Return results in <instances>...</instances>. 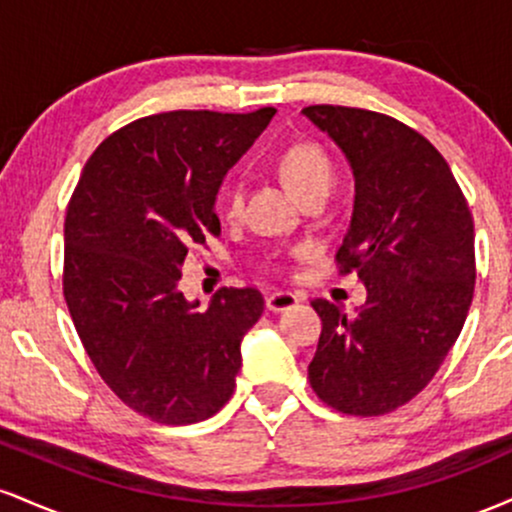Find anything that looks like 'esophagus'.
I'll use <instances>...</instances> for the list:
<instances>
[{"mask_svg": "<svg viewBox=\"0 0 512 512\" xmlns=\"http://www.w3.org/2000/svg\"><path fill=\"white\" fill-rule=\"evenodd\" d=\"M301 298L296 296V293L291 291H274L267 296V310H272V313H284V310L293 308V305H298Z\"/></svg>", "mask_w": 512, "mask_h": 512, "instance_id": "34e87169", "label": "esophagus"}]
</instances>
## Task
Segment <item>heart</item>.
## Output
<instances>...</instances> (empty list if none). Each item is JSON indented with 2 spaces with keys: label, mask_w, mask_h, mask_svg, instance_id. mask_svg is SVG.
Segmentation results:
<instances>
[{
  "label": "heart",
  "mask_w": 512,
  "mask_h": 512,
  "mask_svg": "<svg viewBox=\"0 0 512 512\" xmlns=\"http://www.w3.org/2000/svg\"><path fill=\"white\" fill-rule=\"evenodd\" d=\"M274 166L286 187L298 199L327 195L334 180L330 154L313 139H296V142L286 144L276 154ZM240 209H243V185H240V180H228L219 192L221 216L228 221L238 219Z\"/></svg>",
  "instance_id": "1"
}]
</instances>
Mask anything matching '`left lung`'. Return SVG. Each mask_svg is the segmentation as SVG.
<instances>
[{
	"mask_svg": "<svg viewBox=\"0 0 512 512\" xmlns=\"http://www.w3.org/2000/svg\"><path fill=\"white\" fill-rule=\"evenodd\" d=\"M303 113L354 168V216L334 262L368 289L356 315L310 303L322 320L310 387L342 414L383 416L431 383L460 337L477 279L472 211L448 161L414 127L346 105Z\"/></svg>",
	"mask_w": 512,
	"mask_h": 512,
	"instance_id": "obj_1",
	"label": "left lung"
}]
</instances>
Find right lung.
I'll return each mask as SVG.
<instances>
[{
    "label": "right lung",
    "instance_id": "add662e5",
    "mask_svg": "<svg viewBox=\"0 0 512 512\" xmlns=\"http://www.w3.org/2000/svg\"><path fill=\"white\" fill-rule=\"evenodd\" d=\"M274 108L170 110L129 122L86 161L64 216L62 291L103 383L156 424L209 419L236 390L257 289H219L207 310L178 291L187 250L221 236V178Z\"/></svg>",
    "mask_w": 512,
    "mask_h": 512
}]
</instances>
